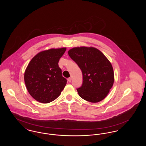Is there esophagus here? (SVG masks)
<instances>
[{
    "mask_svg": "<svg viewBox=\"0 0 146 146\" xmlns=\"http://www.w3.org/2000/svg\"><path fill=\"white\" fill-rule=\"evenodd\" d=\"M67 80H68V82H70H70H71V80H72V79H71V78H68Z\"/></svg>",
    "mask_w": 146,
    "mask_h": 146,
    "instance_id": "obj_1",
    "label": "esophagus"
}]
</instances>
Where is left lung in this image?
Wrapping results in <instances>:
<instances>
[{
  "label": "left lung",
  "mask_w": 146,
  "mask_h": 146,
  "mask_svg": "<svg viewBox=\"0 0 146 146\" xmlns=\"http://www.w3.org/2000/svg\"><path fill=\"white\" fill-rule=\"evenodd\" d=\"M68 53L82 72L83 83L76 89L80 97L92 103L104 100L114 79L109 60L100 50L92 47L74 48Z\"/></svg>",
  "instance_id": "1"
}]
</instances>
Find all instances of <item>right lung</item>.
<instances>
[{
    "mask_svg": "<svg viewBox=\"0 0 146 146\" xmlns=\"http://www.w3.org/2000/svg\"><path fill=\"white\" fill-rule=\"evenodd\" d=\"M66 48L43 51L31 60L25 70L24 79L28 92L37 101L47 104L59 96L67 79L58 66Z\"/></svg>",
    "mask_w": 146,
    "mask_h": 146,
    "instance_id": "right-lung-1",
    "label": "right lung"
}]
</instances>
